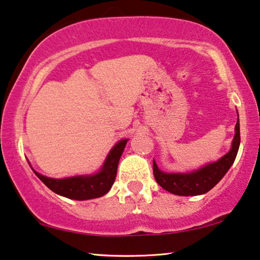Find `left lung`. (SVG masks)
Wrapping results in <instances>:
<instances>
[{
  "mask_svg": "<svg viewBox=\"0 0 260 260\" xmlns=\"http://www.w3.org/2000/svg\"><path fill=\"white\" fill-rule=\"evenodd\" d=\"M236 133L232 147L229 153H226L218 161L210 164L199 170L187 174H168L161 172L157 168L156 162L153 161L154 177L158 184L165 190L180 196H195L211 190L218 182L223 179L228 170L234 164L237 156L239 143H241V133H239V119L236 123Z\"/></svg>",
  "mask_w": 260,
  "mask_h": 260,
  "instance_id": "1",
  "label": "left lung"
}]
</instances>
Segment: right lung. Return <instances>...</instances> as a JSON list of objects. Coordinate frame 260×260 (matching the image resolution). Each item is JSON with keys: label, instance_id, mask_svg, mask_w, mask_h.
<instances>
[{"label": "right lung", "instance_id": "add662e5", "mask_svg": "<svg viewBox=\"0 0 260 260\" xmlns=\"http://www.w3.org/2000/svg\"><path fill=\"white\" fill-rule=\"evenodd\" d=\"M128 140H121L115 145L104 164L102 170L94 175L75 176L69 179H50L35 172L38 179L53 192L77 201L102 197L108 192L117 176L118 164Z\"/></svg>", "mask_w": 260, "mask_h": 260}]
</instances>
